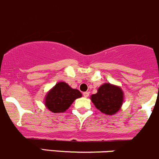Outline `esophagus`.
<instances>
[{
  "label": "esophagus",
  "mask_w": 159,
  "mask_h": 159,
  "mask_svg": "<svg viewBox=\"0 0 159 159\" xmlns=\"http://www.w3.org/2000/svg\"><path fill=\"white\" fill-rule=\"evenodd\" d=\"M83 96H84V98H88L89 96V92H88V91H86V92H84V93H83Z\"/></svg>",
  "instance_id": "34e87169"
}]
</instances>
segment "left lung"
Returning a JSON list of instances; mask_svg holds the SVG:
<instances>
[{"label": "left lung", "instance_id": "8db88e82", "mask_svg": "<svg viewBox=\"0 0 159 159\" xmlns=\"http://www.w3.org/2000/svg\"><path fill=\"white\" fill-rule=\"evenodd\" d=\"M91 100L97 109L107 115H113L121 109L124 102V92L121 87L110 83L102 84Z\"/></svg>", "mask_w": 159, "mask_h": 159}]
</instances>
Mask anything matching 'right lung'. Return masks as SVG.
Returning <instances> with one entry per match:
<instances>
[{"label":"right lung","instance_id":"obj_1","mask_svg":"<svg viewBox=\"0 0 159 159\" xmlns=\"http://www.w3.org/2000/svg\"><path fill=\"white\" fill-rule=\"evenodd\" d=\"M81 96L82 94L78 89H72L64 81H59L46 94L44 105L53 113H61Z\"/></svg>","mask_w":159,"mask_h":159}]
</instances>
